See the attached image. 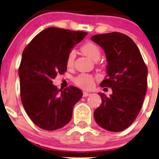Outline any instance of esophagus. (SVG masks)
I'll use <instances>...</instances> for the list:
<instances>
[{
	"label": "esophagus",
	"mask_w": 159,
	"mask_h": 159,
	"mask_svg": "<svg viewBox=\"0 0 159 159\" xmlns=\"http://www.w3.org/2000/svg\"><path fill=\"white\" fill-rule=\"evenodd\" d=\"M90 94L89 92H87V91H84L83 92V97H88V96H89Z\"/></svg>",
	"instance_id": "1"
}]
</instances>
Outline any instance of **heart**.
Masks as SVG:
<instances>
[{
  "label": "heart",
  "instance_id": "b5f03b06",
  "mask_svg": "<svg viewBox=\"0 0 159 159\" xmlns=\"http://www.w3.org/2000/svg\"><path fill=\"white\" fill-rule=\"evenodd\" d=\"M81 51L84 55L87 56L91 60L98 61L101 57V50L98 46L92 42H87L83 44L81 48ZM75 58V51H70L67 57V66L72 67ZM75 83L80 87L85 89H89L94 85V79L91 76L87 75H80L75 78Z\"/></svg>",
  "mask_w": 159,
  "mask_h": 159
}]
</instances>
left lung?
Here are the masks:
<instances>
[{
    "label": "left lung",
    "instance_id": "obj_1",
    "mask_svg": "<svg viewBox=\"0 0 159 159\" xmlns=\"http://www.w3.org/2000/svg\"><path fill=\"white\" fill-rule=\"evenodd\" d=\"M91 39L106 55L107 75L101 86L112 89L110 96L98 93L102 102L94 111V119L104 129L123 131L132 124L142 108L148 68L135 43L127 35L112 32L94 35Z\"/></svg>",
    "mask_w": 159,
    "mask_h": 159
}]
</instances>
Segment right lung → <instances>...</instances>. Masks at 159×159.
<instances>
[{"label": "right lung", "mask_w": 159, "mask_h": 159, "mask_svg": "<svg viewBox=\"0 0 159 159\" xmlns=\"http://www.w3.org/2000/svg\"><path fill=\"white\" fill-rule=\"evenodd\" d=\"M87 34L46 28L24 50L18 70L20 98L29 118L41 129L57 130L71 119L82 91L75 87L58 90L52 80L66 71L68 54Z\"/></svg>", "instance_id": "add662e5"}]
</instances>
